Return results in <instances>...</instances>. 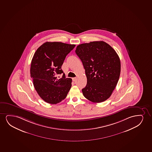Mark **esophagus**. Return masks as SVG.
Segmentation results:
<instances>
[{"label": "esophagus", "mask_w": 152, "mask_h": 152, "mask_svg": "<svg viewBox=\"0 0 152 152\" xmlns=\"http://www.w3.org/2000/svg\"><path fill=\"white\" fill-rule=\"evenodd\" d=\"M72 80H73V81H74V82H75V81L76 80V77L73 78H72Z\"/></svg>", "instance_id": "1"}]
</instances>
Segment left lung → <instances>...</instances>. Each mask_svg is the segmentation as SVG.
I'll return each instance as SVG.
<instances>
[{
	"instance_id": "8db88e82",
	"label": "left lung",
	"mask_w": 152,
	"mask_h": 152,
	"mask_svg": "<svg viewBox=\"0 0 152 152\" xmlns=\"http://www.w3.org/2000/svg\"><path fill=\"white\" fill-rule=\"evenodd\" d=\"M75 53L82 61L87 76L83 95L93 103L106 101L120 75V60L116 51L104 42L94 41L77 46Z\"/></svg>"
}]
</instances>
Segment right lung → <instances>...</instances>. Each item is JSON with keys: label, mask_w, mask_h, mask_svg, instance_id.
Returning <instances> with one entry per match:
<instances>
[{"label": "right lung", "mask_w": 152, "mask_h": 152, "mask_svg": "<svg viewBox=\"0 0 152 152\" xmlns=\"http://www.w3.org/2000/svg\"><path fill=\"white\" fill-rule=\"evenodd\" d=\"M74 44L58 42H47L38 48L34 54L30 66V76L34 87L42 99L46 103L56 104L64 99L72 86V79H58L63 73L61 66L68 53L75 48Z\"/></svg>", "instance_id": "obj_1"}]
</instances>
